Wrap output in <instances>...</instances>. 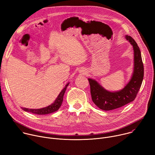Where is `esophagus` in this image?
I'll use <instances>...</instances> for the list:
<instances>
[{"label": "esophagus", "mask_w": 155, "mask_h": 155, "mask_svg": "<svg viewBox=\"0 0 155 155\" xmlns=\"http://www.w3.org/2000/svg\"><path fill=\"white\" fill-rule=\"evenodd\" d=\"M81 72H84V70H83V71H81Z\"/></svg>", "instance_id": "esophagus-1"}]
</instances>
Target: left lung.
I'll list each match as a JSON object with an SVG mask.
<instances>
[{
    "instance_id": "obj_1",
    "label": "left lung",
    "mask_w": 155,
    "mask_h": 155,
    "mask_svg": "<svg viewBox=\"0 0 155 155\" xmlns=\"http://www.w3.org/2000/svg\"><path fill=\"white\" fill-rule=\"evenodd\" d=\"M133 47L134 68L129 82L121 91L110 92L102 87L96 80L88 78L92 100L94 104L103 110H111L121 107L133 101L141 87L143 78L144 69L141 53L136 41L129 35H126Z\"/></svg>"
}]
</instances>
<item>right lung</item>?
<instances>
[{
	"instance_id": "obj_1",
	"label": "right lung",
	"mask_w": 155,
	"mask_h": 155,
	"mask_svg": "<svg viewBox=\"0 0 155 155\" xmlns=\"http://www.w3.org/2000/svg\"><path fill=\"white\" fill-rule=\"evenodd\" d=\"M68 84H69V83L66 84L65 87L59 93V96H58V97L56 98V99L55 100L54 103L50 105L49 106L46 107L45 108H39V109H29V108H22V109L25 110V111H26V112H31V113L37 114V115H46V114H51V113H53V112L57 111V110H58V109L60 108V107L62 104V102L63 101V97H64V93L65 92L66 88H67V86H68Z\"/></svg>"
}]
</instances>
